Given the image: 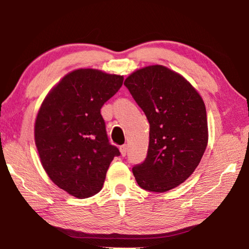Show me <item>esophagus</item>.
Returning a JSON list of instances; mask_svg holds the SVG:
<instances>
[{"mask_svg": "<svg viewBox=\"0 0 249 249\" xmlns=\"http://www.w3.org/2000/svg\"><path fill=\"white\" fill-rule=\"evenodd\" d=\"M120 150H121V155L123 156H126V154H127V146L126 145H122L121 147H120Z\"/></svg>", "mask_w": 249, "mask_h": 249, "instance_id": "1", "label": "esophagus"}]
</instances>
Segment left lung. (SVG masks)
<instances>
[{"mask_svg":"<svg viewBox=\"0 0 249 249\" xmlns=\"http://www.w3.org/2000/svg\"><path fill=\"white\" fill-rule=\"evenodd\" d=\"M133 99L149 122L144 161L133 167L138 185L166 192L190 177L208 145L203 100L190 83L163 66H148L125 80Z\"/></svg>","mask_w":249,"mask_h":249,"instance_id":"8db88e82","label":"left lung"}]
</instances>
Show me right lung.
I'll use <instances>...</instances> for the list:
<instances>
[{"label": "right lung", "instance_id": "1", "mask_svg": "<svg viewBox=\"0 0 249 249\" xmlns=\"http://www.w3.org/2000/svg\"><path fill=\"white\" fill-rule=\"evenodd\" d=\"M123 80L100 70H74L50 91L37 114L41 165L54 184L79 199L100 192L109 163L121 155L108 141L101 108Z\"/></svg>", "mask_w": 249, "mask_h": 249}]
</instances>
